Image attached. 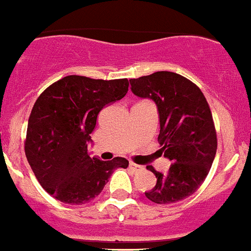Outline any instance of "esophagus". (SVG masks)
Here are the masks:
<instances>
[{
  "label": "esophagus",
  "mask_w": 251,
  "mask_h": 251,
  "mask_svg": "<svg viewBox=\"0 0 251 251\" xmlns=\"http://www.w3.org/2000/svg\"><path fill=\"white\" fill-rule=\"evenodd\" d=\"M129 168L133 171V172H139V171H143V166L137 165V163H134V162H130Z\"/></svg>",
  "instance_id": "34e87169"
}]
</instances>
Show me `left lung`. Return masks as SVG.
<instances>
[{
	"label": "left lung",
	"instance_id": "8db88e82",
	"mask_svg": "<svg viewBox=\"0 0 251 251\" xmlns=\"http://www.w3.org/2000/svg\"><path fill=\"white\" fill-rule=\"evenodd\" d=\"M129 81L137 97L157 104L159 151L172 161L165 175L148 167L156 175L157 183L146 197L159 205L183 200L202 185L216 154L217 137L210 105L196 84L176 73L157 72Z\"/></svg>",
	"mask_w": 251,
	"mask_h": 251
}]
</instances>
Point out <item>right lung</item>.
Returning <instances> with one entry per match:
<instances>
[{"mask_svg": "<svg viewBox=\"0 0 251 251\" xmlns=\"http://www.w3.org/2000/svg\"><path fill=\"white\" fill-rule=\"evenodd\" d=\"M128 79H92L68 75L48 86L28 118L25 153L40 185L69 205L92 201L103 191L115 168H127L122 157L100 161L88 154L98 114L127 94Z\"/></svg>", "mask_w": 251, "mask_h": 251, "instance_id": "obj_1", "label": "right lung"}]
</instances>
